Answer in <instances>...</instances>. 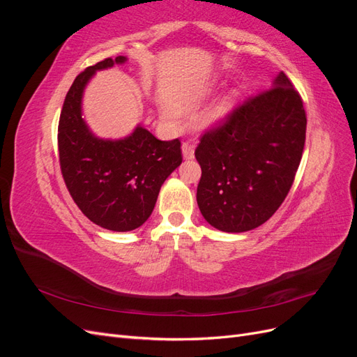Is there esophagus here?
I'll list each match as a JSON object with an SVG mask.
<instances>
[{"mask_svg": "<svg viewBox=\"0 0 357 357\" xmlns=\"http://www.w3.org/2000/svg\"><path fill=\"white\" fill-rule=\"evenodd\" d=\"M181 153H183V158H185L186 160L188 159H193V156H195V150H193V144L189 143V142H185L181 144Z\"/></svg>", "mask_w": 357, "mask_h": 357, "instance_id": "34e87169", "label": "esophagus"}]
</instances>
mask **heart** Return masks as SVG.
<instances>
[{"label": "heart", "mask_w": 357, "mask_h": 357, "mask_svg": "<svg viewBox=\"0 0 357 357\" xmlns=\"http://www.w3.org/2000/svg\"><path fill=\"white\" fill-rule=\"evenodd\" d=\"M210 91H211V89H205L201 95H198V96H195V98H192L190 101H188V102L185 104V109H186V110H192L193 107H195V105L204 98L205 95L210 93ZM229 107H231V96H226V98L220 100L214 107H211V109H210L208 112H205V113L201 116L199 125H201L202 128L215 126L219 122H222V119L226 116V113H228ZM162 116H164L165 119H169V121H171V119L174 117V112L169 110V109H165L164 112H162Z\"/></svg>", "instance_id": "obj_1"}]
</instances>
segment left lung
<instances>
[{
	"mask_svg": "<svg viewBox=\"0 0 357 357\" xmlns=\"http://www.w3.org/2000/svg\"><path fill=\"white\" fill-rule=\"evenodd\" d=\"M305 129L301 96L282 71L271 89L204 134L195 150L202 169L197 202L204 219L231 234L264 225L291 188Z\"/></svg>",
	"mask_w": 357,
	"mask_h": 357,
	"instance_id": "obj_1",
	"label": "left lung"
}]
</instances>
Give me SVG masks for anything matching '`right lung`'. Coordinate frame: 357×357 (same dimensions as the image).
I'll return each instance as SVG.
<instances>
[{
	"label": "right lung",
	"mask_w": 357,
	"mask_h": 357,
	"mask_svg": "<svg viewBox=\"0 0 357 357\" xmlns=\"http://www.w3.org/2000/svg\"><path fill=\"white\" fill-rule=\"evenodd\" d=\"M126 61L107 58L80 73L58 126L59 164L70 195L91 222L114 232L137 229L150 218L160 186L181 164L178 139L160 142L142 125L123 138H100L82 117L83 93L95 73Z\"/></svg>",
	"instance_id": "right-lung-1"
}]
</instances>
